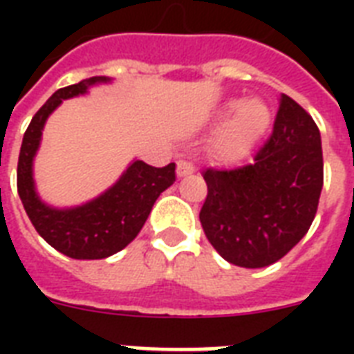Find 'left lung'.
<instances>
[{"instance_id":"1","label":"left lung","mask_w":354,"mask_h":354,"mask_svg":"<svg viewBox=\"0 0 354 354\" xmlns=\"http://www.w3.org/2000/svg\"><path fill=\"white\" fill-rule=\"evenodd\" d=\"M110 77H91L55 91L30 119L18 160V194L38 235L71 259H106L121 252L141 232L152 205L174 183V165L156 169L133 158L115 182L93 198L55 205L41 198L35 180V158L47 119L64 101L91 88L112 84Z\"/></svg>"}]
</instances>
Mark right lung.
Wrapping results in <instances>:
<instances>
[{
  "instance_id": "right-lung-1",
  "label": "right lung",
  "mask_w": 354,
  "mask_h": 354,
  "mask_svg": "<svg viewBox=\"0 0 354 354\" xmlns=\"http://www.w3.org/2000/svg\"><path fill=\"white\" fill-rule=\"evenodd\" d=\"M200 222L227 263L263 268L285 257L313 224L324 185L319 130L290 97L279 99L272 138L255 163L205 178Z\"/></svg>"
}]
</instances>
